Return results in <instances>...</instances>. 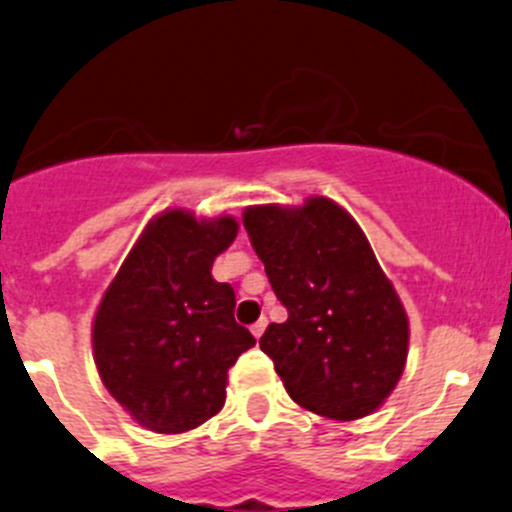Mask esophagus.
<instances>
[{"label": "esophagus", "instance_id": "1", "mask_svg": "<svg viewBox=\"0 0 512 512\" xmlns=\"http://www.w3.org/2000/svg\"><path fill=\"white\" fill-rule=\"evenodd\" d=\"M265 327H267V317H260V320H257L255 325L250 327V330H252V335H255V337H262V332H265Z\"/></svg>", "mask_w": 512, "mask_h": 512}]
</instances>
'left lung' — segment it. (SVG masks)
<instances>
[{"mask_svg": "<svg viewBox=\"0 0 512 512\" xmlns=\"http://www.w3.org/2000/svg\"><path fill=\"white\" fill-rule=\"evenodd\" d=\"M242 225L287 307L260 337L287 395L322 418L375 413L403 375L410 327L365 232L327 197L245 207Z\"/></svg>", "mask_w": 512, "mask_h": 512, "instance_id": "obj_1", "label": "left lung"}]
</instances>
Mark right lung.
Returning a JSON list of instances; mask_svg holds the SVG:
<instances>
[{"mask_svg": "<svg viewBox=\"0 0 512 512\" xmlns=\"http://www.w3.org/2000/svg\"><path fill=\"white\" fill-rule=\"evenodd\" d=\"M237 230L230 215L160 212L104 290L94 365L109 395L152 433H187L220 413L227 370L255 345L232 315L235 290L212 277Z\"/></svg>", "mask_w": 512, "mask_h": 512, "instance_id": "1", "label": "right lung"}]
</instances>
